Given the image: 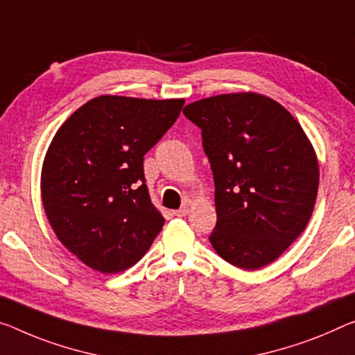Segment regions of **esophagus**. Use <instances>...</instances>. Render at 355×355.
<instances>
[{
    "label": "esophagus",
    "instance_id": "esophagus-1",
    "mask_svg": "<svg viewBox=\"0 0 355 355\" xmlns=\"http://www.w3.org/2000/svg\"><path fill=\"white\" fill-rule=\"evenodd\" d=\"M187 214H189V208H181V209L173 211V216H176V217H184Z\"/></svg>",
    "mask_w": 355,
    "mask_h": 355
}]
</instances>
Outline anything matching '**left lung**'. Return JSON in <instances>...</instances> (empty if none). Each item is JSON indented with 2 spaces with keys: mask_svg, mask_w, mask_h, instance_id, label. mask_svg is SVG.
Listing matches in <instances>:
<instances>
[{
  "mask_svg": "<svg viewBox=\"0 0 355 355\" xmlns=\"http://www.w3.org/2000/svg\"><path fill=\"white\" fill-rule=\"evenodd\" d=\"M216 185L209 241L243 270L275 261L303 233L319 189L318 155L297 119L271 98L239 92L193 101Z\"/></svg>",
  "mask_w": 355,
  "mask_h": 355,
  "instance_id": "8db88e82",
  "label": "left lung"
}]
</instances>
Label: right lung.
<instances>
[{
	"instance_id": "obj_1",
	"label": "right lung",
	"mask_w": 355,
	"mask_h": 355,
	"mask_svg": "<svg viewBox=\"0 0 355 355\" xmlns=\"http://www.w3.org/2000/svg\"><path fill=\"white\" fill-rule=\"evenodd\" d=\"M182 106V98L101 95L53 136L42 162V206L60 243L92 270H128L160 233L165 219L150 201L143 162Z\"/></svg>"
}]
</instances>
